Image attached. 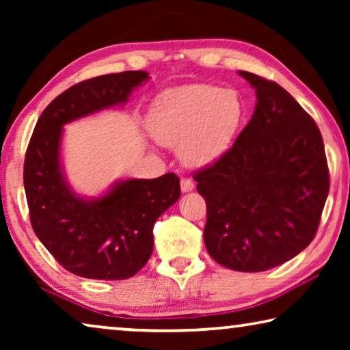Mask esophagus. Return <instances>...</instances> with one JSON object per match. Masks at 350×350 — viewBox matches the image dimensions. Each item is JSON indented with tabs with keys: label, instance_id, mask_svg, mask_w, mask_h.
<instances>
[{
	"label": "esophagus",
	"instance_id": "34e87169",
	"mask_svg": "<svg viewBox=\"0 0 350 350\" xmlns=\"http://www.w3.org/2000/svg\"><path fill=\"white\" fill-rule=\"evenodd\" d=\"M180 188H182L183 193L191 191V189L194 188V182L191 179H188V177H182V179H180Z\"/></svg>",
	"mask_w": 350,
	"mask_h": 350
}]
</instances>
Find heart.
<instances>
[{"label": "heart", "instance_id": "b5f03b06", "mask_svg": "<svg viewBox=\"0 0 350 350\" xmlns=\"http://www.w3.org/2000/svg\"><path fill=\"white\" fill-rule=\"evenodd\" d=\"M244 117L234 90L193 85L170 91L157 100L148 128L159 144L180 146L183 162L204 167L228 150Z\"/></svg>", "mask_w": 350, "mask_h": 350}]
</instances>
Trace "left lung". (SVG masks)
<instances>
[{"mask_svg":"<svg viewBox=\"0 0 350 350\" xmlns=\"http://www.w3.org/2000/svg\"><path fill=\"white\" fill-rule=\"evenodd\" d=\"M256 108L233 146L193 174L206 204V252L224 267L264 271L315 238L330 177L319 128L278 83L239 70Z\"/></svg>","mask_w":350,"mask_h":350,"instance_id":"8db88e82","label":"left lung"}]
</instances>
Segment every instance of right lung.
Instances as JSON below:
<instances>
[{
  "label": "right lung",
  "instance_id": "add662e5",
  "mask_svg": "<svg viewBox=\"0 0 350 350\" xmlns=\"http://www.w3.org/2000/svg\"><path fill=\"white\" fill-rule=\"evenodd\" d=\"M144 70L106 74L70 86L46 106L29 142L25 189L37 238L62 267L90 280H128L152 253L154 224L180 196L179 177L118 182L105 196H75L60 167L63 125L125 103Z\"/></svg>",
  "mask_w": 350,
  "mask_h": 350
}]
</instances>
